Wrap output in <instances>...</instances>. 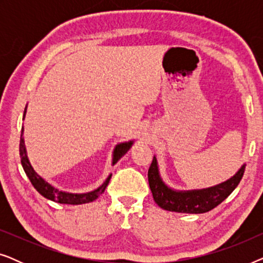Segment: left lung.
Masks as SVG:
<instances>
[{"mask_svg": "<svg viewBox=\"0 0 263 263\" xmlns=\"http://www.w3.org/2000/svg\"><path fill=\"white\" fill-rule=\"evenodd\" d=\"M246 164L236 172L235 176L220 184L206 189L197 190H175L163 182L158 167L157 158L153 157L148 168V183L153 199L158 206L165 211L177 213L199 214L213 210L221 203L239 184L243 177Z\"/></svg>", "mask_w": 263, "mask_h": 263, "instance_id": "obj_1", "label": "left lung"}]
</instances>
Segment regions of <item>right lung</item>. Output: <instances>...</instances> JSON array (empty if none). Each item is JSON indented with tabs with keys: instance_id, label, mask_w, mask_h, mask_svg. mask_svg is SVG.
<instances>
[{
	"instance_id": "right-lung-1",
	"label": "right lung",
	"mask_w": 263,
	"mask_h": 263,
	"mask_svg": "<svg viewBox=\"0 0 263 263\" xmlns=\"http://www.w3.org/2000/svg\"><path fill=\"white\" fill-rule=\"evenodd\" d=\"M25 114H26V107H25L24 111V118H25ZM24 127L21 129V136H20V157H21V165H23L25 174L27 175L28 179H30L32 185L34 186L35 190L45 197V199L55 201V202L59 203H66V204H82V203H88L95 201L96 199L102 195L104 193V190L109 184V181L111 178L110 175L109 177L105 179V182L103 183L99 188H97L93 190V192L89 193H84V194H73V193H67V192H62V190H59L55 186H52L50 183L45 181L44 178L41 177L37 172L33 170L32 165L30 163L27 158V153H26V147H25V141H24ZM134 141H128V142H122L118 143V145L115 147L114 149V154H112V165L117 163L118 160L121 159L122 157L124 156L125 153L130 149V147Z\"/></svg>"
}]
</instances>
